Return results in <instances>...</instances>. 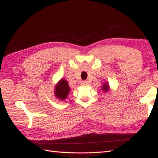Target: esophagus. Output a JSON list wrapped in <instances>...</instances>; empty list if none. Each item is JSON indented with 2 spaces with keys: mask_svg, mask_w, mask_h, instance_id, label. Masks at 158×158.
Masks as SVG:
<instances>
[{
  "mask_svg": "<svg viewBox=\"0 0 158 158\" xmlns=\"http://www.w3.org/2000/svg\"><path fill=\"white\" fill-rule=\"evenodd\" d=\"M81 85H87V84H88V82H87V81H81Z\"/></svg>",
  "mask_w": 158,
  "mask_h": 158,
  "instance_id": "34e87169",
  "label": "esophagus"
}]
</instances>
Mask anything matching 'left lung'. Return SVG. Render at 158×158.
Wrapping results in <instances>:
<instances>
[{
    "label": "left lung",
    "instance_id": "left-lung-1",
    "mask_svg": "<svg viewBox=\"0 0 158 158\" xmlns=\"http://www.w3.org/2000/svg\"><path fill=\"white\" fill-rule=\"evenodd\" d=\"M102 89H103L104 92H107V91L109 90V86H108V85L106 84V83L103 85Z\"/></svg>",
    "mask_w": 158,
    "mask_h": 158
}]
</instances>
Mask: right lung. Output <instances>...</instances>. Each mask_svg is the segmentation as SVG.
Returning a JSON list of instances; mask_svg holds the SVG:
<instances>
[{
	"instance_id": "1",
	"label": "right lung",
	"mask_w": 158,
	"mask_h": 158,
	"mask_svg": "<svg viewBox=\"0 0 158 158\" xmlns=\"http://www.w3.org/2000/svg\"><path fill=\"white\" fill-rule=\"evenodd\" d=\"M69 92L70 89L68 82L64 79H61L55 88L56 97L60 100H64Z\"/></svg>"
}]
</instances>
